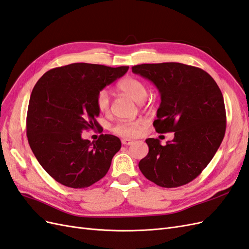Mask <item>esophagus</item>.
Listing matches in <instances>:
<instances>
[{
	"label": "esophagus",
	"instance_id": "1",
	"mask_svg": "<svg viewBox=\"0 0 249 249\" xmlns=\"http://www.w3.org/2000/svg\"><path fill=\"white\" fill-rule=\"evenodd\" d=\"M122 143H123L124 145H132L133 143H134V141L131 140V139H123Z\"/></svg>",
	"mask_w": 249,
	"mask_h": 249
}]
</instances>
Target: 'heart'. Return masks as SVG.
I'll use <instances>...</instances> for the list:
<instances>
[{
  "mask_svg": "<svg viewBox=\"0 0 249 249\" xmlns=\"http://www.w3.org/2000/svg\"><path fill=\"white\" fill-rule=\"evenodd\" d=\"M117 89L120 92L130 96L131 99L137 104H141L145 101L147 96V87L141 80L126 77L118 82ZM95 104L99 111L103 114H106L110 110V96L106 90H101L96 94ZM143 122L141 119L133 120V122H119L113 127V131L123 137L133 138L139 135Z\"/></svg>",
  "mask_w": 249,
  "mask_h": 249,
  "instance_id": "b5f03b06",
  "label": "heart"
}]
</instances>
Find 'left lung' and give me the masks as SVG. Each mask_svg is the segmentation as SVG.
Wrapping results in <instances>:
<instances>
[{
  "label": "left lung",
  "mask_w": 249,
  "mask_h": 249,
  "mask_svg": "<svg viewBox=\"0 0 249 249\" xmlns=\"http://www.w3.org/2000/svg\"><path fill=\"white\" fill-rule=\"evenodd\" d=\"M132 71L153 82L161 95L154 126L175 132L162 145L148 138V154L139 162L147 179L164 188L190 183L213 159L227 127L221 90L208 72L177 62L140 64Z\"/></svg>",
  "instance_id": "obj_1"
}]
</instances>
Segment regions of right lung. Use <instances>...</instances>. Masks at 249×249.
I'll use <instances>...</instances> for the list:
<instances>
[{"mask_svg":"<svg viewBox=\"0 0 249 249\" xmlns=\"http://www.w3.org/2000/svg\"><path fill=\"white\" fill-rule=\"evenodd\" d=\"M127 70L72 63L37 81L27 113L28 141L37 161L58 183L81 189L106 176L122 142L109 134L91 142L82 138V132L100 126L96 94Z\"/></svg>","mask_w":249,"mask_h":249,"instance_id":"obj_1","label":"right lung"}]
</instances>
